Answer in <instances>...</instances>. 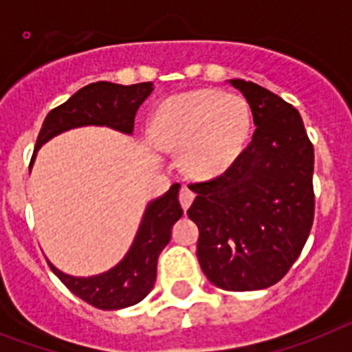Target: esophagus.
Returning a JSON list of instances; mask_svg holds the SVG:
<instances>
[{
	"instance_id": "34e87169",
	"label": "esophagus",
	"mask_w": 352,
	"mask_h": 352,
	"mask_svg": "<svg viewBox=\"0 0 352 352\" xmlns=\"http://www.w3.org/2000/svg\"><path fill=\"white\" fill-rule=\"evenodd\" d=\"M179 200H180V206H182V209L186 210L189 206H191V201L195 200V191H191L188 186H184V188L180 189Z\"/></svg>"
}]
</instances>
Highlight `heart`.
Listing matches in <instances>:
<instances>
[{"label": "heart", "mask_w": 352, "mask_h": 352, "mask_svg": "<svg viewBox=\"0 0 352 352\" xmlns=\"http://www.w3.org/2000/svg\"><path fill=\"white\" fill-rule=\"evenodd\" d=\"M152 133L161 148H184L191 172L216 175L234 163L248 140V104L219 90L189 91L159 108Z\"/></svg>", "instance_id": "heart-1"}]
</instances>
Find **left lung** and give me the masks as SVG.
Masks as SVG:
<instances>
[{
  "mask_svg": "<svg viewBox=\"0 0 352 352\" xmlns=\"http://www.w3.org/2000/svg\"><path fill=\"white\" fill-rule=\"evenodd\" d=\"M230 85L248 100L256 129L221 175L191 184L188 216L200 230L197 255L210 283L244 292L280 282L307 243L314 145L292 104L252 81Z\"/></svg>",
  "mask_w": 352,
  "mask_h": 352,
  "instance_id": "left-lung-1",
  "label": "left lung"
}]
</instances>
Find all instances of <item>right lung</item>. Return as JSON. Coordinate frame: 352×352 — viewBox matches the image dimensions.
Segmentation results:
<instances>
[{
  "label": "right lung",
  "instance_id": "1",
  "mask_svg": "<svg viewBox=\"0 0 352 352\" xmlns=\"http://www.w3.org/2000/svg\"><path fill=\"white\" fill-rule=\"evenodd\" d=\"M152 90V81L129 87L108 81L87 85L67 102L47 113L36 138L35 152L53 136L79 125H109L122 133H133L138 108L151 96ZM179 184H173L168 193L146 207L133 248L117 267L99 276L74 278L58 271L51 262H47L51 271L72 294L100 310H118L140 303L154 287L157 258L170 243L173 223L184 214L179 201Z\"/></svg>",
  "mask_w": 352,
  "mask_h": 352
}]
</instances>
